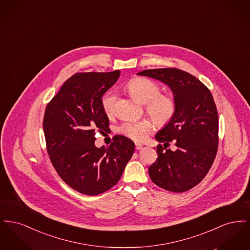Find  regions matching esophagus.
<instances>
[{"instance_id":"esophagus-1","label":"esophagus","mask_w":250,"mask_h":250,"mask_svg":"<svg viewBox=\"0 0 250 250\" xmlns=\"http://www.w3.org/2000/svg\"><path fill=\"white\" fill-rule=\"evenodd\" d=\"M143 148V145L141 143H136V150H142Z\"/></svg>"}]
</instances>
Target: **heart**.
<instances>
[{"label":"heart","mask_w":250,"mask_h":250,"mask_svg":"<svg viewBox=\"0 0 250 250\" xmlns=\"http://www.w3.org/2000/svg\"><path fill=\"white\" fill-rule=\"evenodd\" d=\"M126 89L133 98L145 104L146 110L159 126H164L173 119L176 113V102L172 96L160 95V89L154 82L144 78H134L126 83ZM116 95L108 91L103 95L101 106L107 115L114 112ZM152 125L148 120L126 121L123 123L118 132L134 141H142L151 130Z\"/></svg>","instance_id":"1"}]
</instances>
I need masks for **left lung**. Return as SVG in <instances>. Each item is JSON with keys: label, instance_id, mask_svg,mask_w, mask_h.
Segmentation results:
<instances>
[{"label": "left lung", "instance_id": "obj_1", "mask_svg": "<svg viewBox=\"0 0 250 250\" xmlns=\"http://www.w3.org/2000/svg\"><path fill=\"white\" fill-rule=\"evenodd\" d=\"M137 75L166 84L176 102L173 119L155 138L167 145L173 142L177 149L158 144V157L149 167V175L166 190H189L208 173L217 152L218 114L213 95L196 77L177 68L147 69Z\"/></svg>", "mask_w": 250, "mask_h": 250}]
</instances>
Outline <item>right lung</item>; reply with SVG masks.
<instances>
[{"label":"right lung","mask_w":250,"mask_h":250,"mask_svg":"<svg viewBox=\"0 0 250 250\" xmlns=\"http://www.w3.org/2000/svg\"><path fill=\"white\" fill-rule=\"evenodd\" d=\"M119 77V70L77 73L46 107L43 128L50 161L62 181L82 194L95 196L115 186L135 151V143L121 135L108 147L95 145V130L109 129L102 96Z\"/></svg>","instance_id":"1"}]
</instances>
